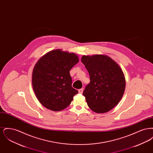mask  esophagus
I'll use <instances>...</instances> for the list:
<instances>
[{
    "label": "esophagus",
    "instance_id": "obj_1",
    "mask_svg": "<svg viewBox=\"0 0 153 153\" xmlns=\"http://www.w3.org/2000/svg\"><path fill=\"white\" fill-rule=\"evenodd\" d=\"M82 92H83V88H81V89H79V94H82Z\"/></svg>",
    "mask_w": 153,
    "mask_h": 153
}]
</instances>
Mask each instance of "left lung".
<instances>
[{
  "instance_id": "1",
  "label": "left lung",
  "mask_w": 153,
  "mask_h": 153,
  "mask_svg": "<svg viewBox=\"0 0 153 153\" xmlns=\"http://www.w3.org/2000/svg\"><path fill=\"white\" fill-rule=\"evenodd\" d=\"M81 62L91 80L83 92L88 106L96 113L108 112L123 96L126 79L122 69L117 62L104 54L83 56Z\"/></svg>"
}]
</instances>
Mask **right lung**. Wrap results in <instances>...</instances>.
<instances>
[{
    "label": "right lung",
    "mask_w": 153,
    "mask_h": 153,
    "mask_svg": "<svg viewBox=\"0 0 153 153\" xmlns=\"http://www.w3.org/2000/svg\"><path fill=\"white\" fill-rule=\"evenodd\" d=\"M79 61L74 53L55 49L39 59L32 73V85L39 102L53 111L68 107L78 91L72 87L69 71Z\"/></svg>",
    "instance_id": "right-lung-1"
}]
</instances>
